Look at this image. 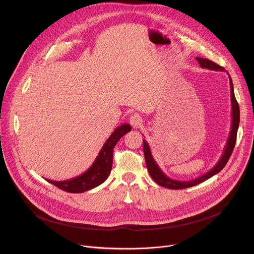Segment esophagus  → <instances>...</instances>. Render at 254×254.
Here are the masks:
<instances>
[{
	"label": "esophagus",
	"instance_id": "obj_1",
	"mask_svg": "<svg viewBox=\"0 0 254 254\" xmlns=\"http://www.w3.org/2000/svg\"><path fill=\"white\" fill-rule=\"evenodd\" d=\"M141 122H142L141 118H140L138 115H136V114L131 115V116H130V118H129V124H130V125H131V127H134V128L138 127L140 126Z\"/></svg>",
	"mask_w": 254,
	"mask_h": 254
}]
</instances>
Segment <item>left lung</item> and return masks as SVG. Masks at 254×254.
Wrapping results in <instances>:
<instances>
[{
	"mask_svg": "<svg viewBox=\"0 0 254 254\" xmlns=\"http://www.w3.org/2000/svg\"><path fill=\"white\" fill-rule=\"evenodd\" d=\"M196 60L198 61V63L200 64V66L202 68H207L210 70H218V71H224V68L218 64L214 63L213 61L206 59V58H201V57H196ZM229 75V74H228ZM229 81H230V90H231V104H232V124H231V129H230V133H229V137L227 139L226 146L224 148L223 154L221 156V158L219 159V161L217 162V164L210 170L208 171L206 174L191 180V181H177V180H173L171 178H169L158 166V164L156 163L152 153H151V149L149 143L147 142L146 139H142L143 142V154H144V159H146V165L148 168V171L151 175V177L153 178V180L157 184H159L162 187L165 188H169V189H173V190H180V189H185V188H189V187H193L195 185H198L204 181L210 179L211 177H213L214 175L218 174L227 164L233 149L235 147V142H236V135H237V130H238V127H239V120H240V112H239V105L238 102L235 98L234 95V88H233V83H232V79L229 75Z\"/></svg>",
	"mask_w": 254,
	"mask_h": 254,
	"instance_id": "obj_1",
	"label": "left lung"
}]
</instances>
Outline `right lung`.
I'll list each match as a JSON object with an SVG mask.
<instances>
[{
  "instance_id": "obj_1",
  "label": "right lung",
  "mask_w": 254,
  "mask_h": 254,
  "mask_svg": "<svg viewBox=\"0 0 254 254\" xmlns=\"http://www.w3.org/2000/svg\"><path fill=\"white\" fill-rule=\"evenodd\" d=\"M130 129L131 127L128 124H124L117 127L104 142L103 147L101 148L91 167L82 175L65 181H53L49 179L45 180L52 185L68 193H83L99 186L111 174L115 146L121 137H123V135H125Z\"/></svg>"
}]
</instances>
